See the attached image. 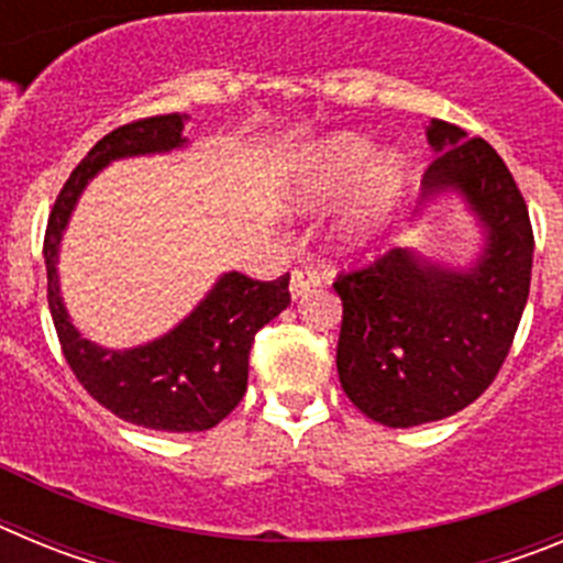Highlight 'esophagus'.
Masks as SVG:
<instances>
[{
    "label": "esophagus",
    "mask_w": 563,
    "mask_h": 563,
    "mask_svg": "<svg viewBox=\"0 0 563 563\" xmlns=\"http://www.w3.org/2000/svg\"><path fill=\"white\" fill-rule=\"evenodd\" d=\"M321 285V276H318L316 271H310V267H301V271H292L290 276V296L292 298H301L305 292H310L312 287Z\"/></svg>",
    "instance_id": "esophagus-1"
}]
</instances>
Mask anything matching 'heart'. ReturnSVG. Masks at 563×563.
<instances>
[{
  "label": "heart",
  "mask_w": 563,
  "mask_h": 563,
  "mask_svg": "<svg viewBox=\"0 0 563 563\" xmlns=\"http://www.w3.org/2000/svg\"><path fill=\"white\" fill-rule=\"evenodd\" d=\"M369 152V141L361 134H335L301 154L285 180L282 197L296 213L321 211L355 180L332 231L341 251H363L372 245L375 236H380L395 220L397 208L409 191V161L395 148L366 161Z\"/></svg>",
  "instance_id": "heart-1"
}]
</instances>
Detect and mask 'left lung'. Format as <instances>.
I'll return each mask as SVG.
<instances>
[{
	"label": "left lung",
	"mask_w": 563,
	"mask_h": 563,
	"mask_svg": "<svg viewBox=\"0 0 563 563\" xmlns=\"http://www.w3.org/2000/svg\"><path fill=\"white\" fill-rule=\"evenodd\" d=\"M434 163L422 200L462 197L485 245L467 267L391 247L369 267L338 276L343 321L338 377L366 417L411 429L451 417L494 383L530 292L533 228L525 197L496 148L460 126L426 129Z\"/></svg>",
	"instance_id": "8db88e82"
}]
</instances>
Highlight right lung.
<instances>
[{"label":"right lung","instance_id":"obj_1","mask_svg":"<svg viewBox=\"0 0 563 563\" xmlns=\"http://www.w3.org/2000/svg\"><path fill=\"white\" fill-rule=\"evenodd\" d=\"M188 114H157L103 134L69 174L44 233L47 301L64 357L78 383L121 420L154 431H208L225 420L247 389V357L256 332L290 305V273L253 282L231 271L217 278L180 324L132 350H107L81 335L58 287V247L84 188L123 157L166 154L186 146Z\"/></svg>","mask_w":563,"mask_h":563}]
</instances>
